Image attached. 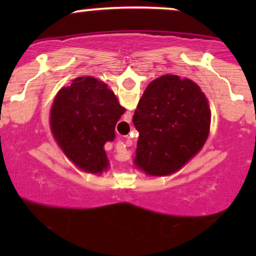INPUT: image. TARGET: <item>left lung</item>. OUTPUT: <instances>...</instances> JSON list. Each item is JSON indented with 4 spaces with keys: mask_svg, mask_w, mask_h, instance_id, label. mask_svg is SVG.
Returning a JSON list of instances; mask_svg holds the SVG:
<instances>
[{
    "mask_svg": "<svg viewBox=\"0 0 256 256\" xmlns=\"http://www.w3.org/2000/svg\"><path fill=\"white\" fill-rule=\"evenodd\" d=\"M132 122L138 131L136 166L151 176H166L202 148L210 128V110L196 82L164 76L146 88Z\"/></svg>",
    "mask_w": 256,
    "mask_h": 256,
    "instance_id": "8db88e82",
    "label": "left lung"
}]
</instances>
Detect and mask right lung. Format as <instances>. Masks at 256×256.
Here are the masks:
<instances>
[{
    "instance_id": "obj_1",
    "label": "right lung",
    "mask_w": 256,
    "mask_h": 256,
    "mask_svg": "<svg viewBox=\"0 0 256 256\" xmlns=\"http://www.w3.org/2000/svg\"><path fill=\"white\" fill-rule=\"evenodd\" d=\"M125 109L105 82L80 76L59 90L50 110V128L64 154L90 174L108 168L104 144L114 140Z\"/></svg>"
}]
</instances>
